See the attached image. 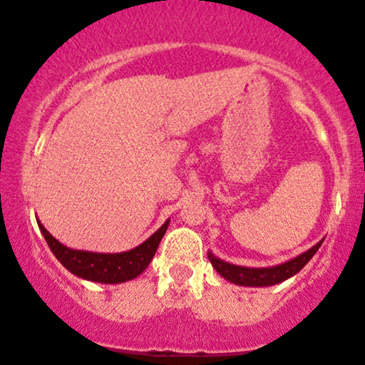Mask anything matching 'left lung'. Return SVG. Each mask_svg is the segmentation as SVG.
Instances as JSON below:
<instances>
[{
  "instance_id": "8db88e82",
  "label": "left lung",
  "mask_w": 365,
  "mask_h": 365,
  "mask_svg": "<svg viewBox=\"0 0 365 365\" xmlns=\"http://www.w3.org/2000/svg\"><path fill=\"white\" fill-rule=\"evenodd\" d=\"M322 243L323 241H319V243H316L313 248L299 255V257L292 258V260L285 262L282 265L270 267V269H248V267L231 265V263L219 260V258L214 257L212 253H209V260L212 263L214 269H216L226 280H230V282L247 285V287H263V285H274L284 282V280L296 275L297 272L314 257V253L318 252Z\"/></svg>"
}]
</instances>
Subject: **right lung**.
I'll list each match as a JSON object with an SVG mask.
<instances>
[{"label":"right lung","instance_id":"obj_1","mask_svg":"<svg viewBox=\"0 0 365 365\" xmlns=\"http://www.w3.org/2000/svg\"><path fill=\"white\" fill-rule=\"evenodd\" d=\"M38 222V221H37ZM166 221L163 226L158 230L151 238H148L143 245L135 247L134 250L124 253H93V252H81V250H71L59 243L49 231L38 222L43 238L47 245L56 255V258L68 269L71 274L78 277L91 280V282L102 284H118L125 280L135 279L139 274H143L149 265V262L155 257L158 245L168 227Z\"/></svg>","mask_w":365,"mask_h":365}]
</instances>
